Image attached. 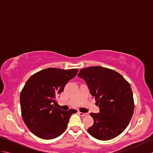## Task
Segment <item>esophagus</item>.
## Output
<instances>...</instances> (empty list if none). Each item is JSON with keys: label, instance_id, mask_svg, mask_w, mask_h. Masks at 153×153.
<instances>
[{"label": "esophagus", "instance_id": "esophagus-1", "mask_svg": "<svg viewBox=\"0 0 153 153\" xmlns=\"http://www.w3.org/2000/svg\"><path fill=\"white\" fill-rule=\"evenodd\" d=\"M78 114L81 116H85L87 115V113H83V112H78Z\"/></svg>", "mask_w": 153, "mask_h": 153}]
</instances>
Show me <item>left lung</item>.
<instances>
[{
    "label": "left lung",
    "mask_w": 153,
    "mask_h": 153,
    "mask_svg": "<svg viewBox=\"0 0 153 153\" xmlns=\"http://www.w3.org/2000/svg\"><path fill=\"white\" fill-rule=\"evenodd\" d=\"M77 76L85 81L100 108L99 113L90 114L94 123L87 131L102 141L118 136L128 126L134 114L129 83L117 71L101 66L83 68Z\"/></svg>",
    "instance_id": "1"
}]
</instances>
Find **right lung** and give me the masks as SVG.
I'll return each instance as SVG.
<instances>
[{"label": "right lung", "instance_id": "right-lung-1", "mask_svg": "<svg viewBox=\"0 0 153 153\" xmlns=\"http://www.w3.org/2000/svg\"><path fill=\"white\" fill-rule=\"evenodd\" d=\"M77 69L49 68L38 71L25 83L20 94L22 116L25 125L37 137L53 139L66 130L76 110L56 108V98L66 84L76 76Z\"/></svg>", "mask_w": 153, "mask_h": 153}]
</instances>
